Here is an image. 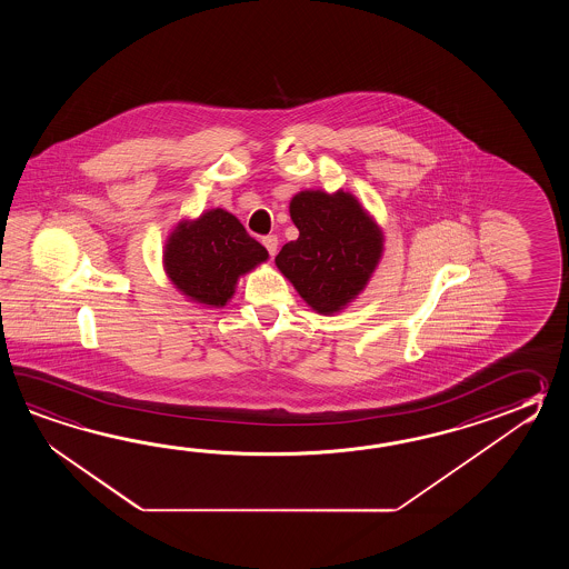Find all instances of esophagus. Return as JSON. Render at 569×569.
I'll use <instances>...</instances> for the list:
<instances>
[{"mask_svg": "<svg viewBox=\"0 0 569 569\" xmlns=\"http://www.w3.org/2000/svg\"><path fill=\"white\" fill-rule=\"evenodd\" d=\"M262 243H264L268 254H277V248H279V238H277V236H264V238H262Z\"/></svg>", "mask_w": 569, "mask_h": 569, "instance_id": "1", "label": "esophagus"}]
</instances>
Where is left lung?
I'll use <instances>...</instances> for the list:
<instances>
[{
	"label": "left lung",
	"instance_id": "obj_1",
	"mask_svg": "<svg viewBox=\"0 0 569 569\" xmlns=\"http://www.w3.org/2000/svg\"><path fill=\"white\" fill-rule=\"evenodd\" d=\"M290 219L299 238L284 243L274 262L317 313H336L372 277L382 254V231L343 191L295 194Z\"/></svg>",
	"mask_w": 569,
	"mask_h": 569
}]
</instances>
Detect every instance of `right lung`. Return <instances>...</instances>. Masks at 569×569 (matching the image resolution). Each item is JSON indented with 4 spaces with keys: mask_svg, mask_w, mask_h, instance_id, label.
<instances>
[{
    "mask_svg": "<svg viewBox=\"0 0 569 569\" xmlns=\"http://www.w3.org/2000/svg\"><path fill=\"white\" fill-rule=\"evenodd\" d=\"M267 258V248L238 219L223 209H211L194 221H182L170 233L164 268L189 299L223 307L238 279Z\"/></svg>",
    "mask_w": 569,
    "mask_h": 569,
    "instance_id": "right-lung-1",
    "label": "right lung"
}]
</instances>
